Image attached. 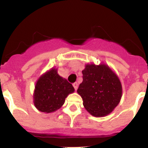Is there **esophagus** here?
Returning a JSON list of instances; mask_svg holds the SVG:
<instances>
[{"instance_id": "1", "label": "esophagus", "mask_w": 148, "mask_h": 148, "mask_svg": "<svg viewBox=\"0 0 148 148\" xmlns=\"http://www.w3.org/2000/svg\"><path fill=\"white\" fill-rule=\"evenodd\" d=\"M73 86H74V89L77 90V88H78V84H77V83H74V84H73Z\"/></svg>"}]
</instances>
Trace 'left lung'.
Wrapping results in <instances>:
<instances>
[{
	"label": "left lung",
	"mask_w": 148,
	"mask_h": 148,
	"mask_svg": "<svg viewBox=\"0 0 148 148\" xmlns=\"http://www.w3.org/2000/svg\"><path fill=\"white\" fill-rule=\"evenodd\" d=\"M83 82L77 92L90 114L102 117L110 114L119 105L122 86L119 77L105 64H86L82 71Z\"/></svg>",
	"instance_id": "1"
}]
</instances>
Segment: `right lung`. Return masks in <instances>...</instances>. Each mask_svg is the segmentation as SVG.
<instances>
[{
  "label": "right lung",
  "mask_w": 148,
  "mask_h": 148,
  "mask_svg": "<svg viewBox=\"0 0 148 148\" xmlns=\"http://www.w3.org/2000/svg\"><path fill=\"white\" fill-rule=\"evenodd\" d=\"M74 92L72 85L58 74V69L52 68L37 80L34 92V104L38 111L54 112L64 105L69 94Z\"/></svg>",
  "instance_id": "add662e5"
}]
</instances>
